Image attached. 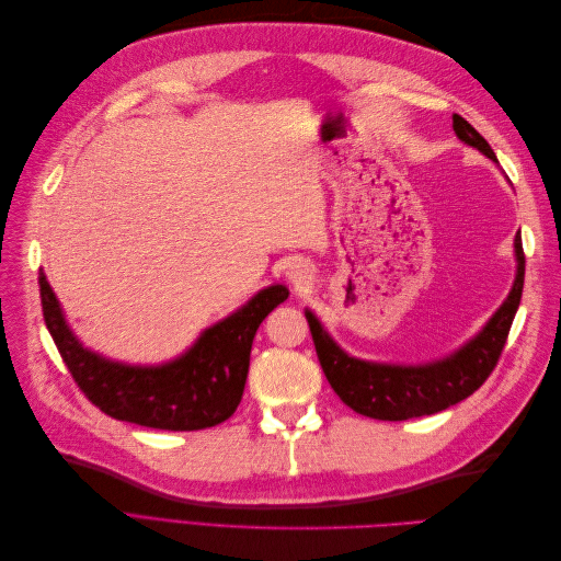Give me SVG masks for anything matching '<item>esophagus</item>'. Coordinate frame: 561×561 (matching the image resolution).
Returning <instances> with one entry per match:
<instances>
[{
  "mask_svg": "<svg viewBox=\"0 0 561 561\" xmlns=\"http://www.w3.org/2000/svg\"><path fill=\"white\" fill-rule=\"evenodd\" d=\"M287 280H290L297 290H301V287H307L311 283V271L307 264L301 262H293L290 266H287Z\"/></svg>",
  "mask_w": 561,
  "mask_h": 561,
  "instance_id": "34e87169",
  "label": "esophagus"
}]
</instances>
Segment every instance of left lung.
Returning a JSON list of instances; mask_svg holds the SVG:
<instances>
[{"label":"left lung","instance_id":"obj_1","mask_svg":"<svg viewBox=\"0 0 561 561\" xmlns=\"http://www.w3.org/2000/svg\"><path fill=\"white\" fill-rule=\"evenodd\" d=\"M454 133L458 135V140L480 149L484 157L496 161L494 149L463 116L454 114ZM515 254L517 276L501 309L491 316L478 336L437 363L412 367L351 358L322 330L318 318L307 311L318 360L334 393L353 412L379 421H404L435 414L472 396L494 371L519 307L524 287V250L519 233L515 236Z\"/></svg>","mask_w":561,"mask_h":561}]
</instances>
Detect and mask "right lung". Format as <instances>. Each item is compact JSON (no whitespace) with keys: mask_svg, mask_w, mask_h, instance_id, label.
I'll use <instances>...</instances> for the list:
<instances>
[{"mask_svg":"<svg viewBox=\"0 0 561 561\" xmlns=\"http://www.w3.org/2000/svg\"><path fill=\"white\" fill-rule=\"evenodd\" d=\"M44 322L79 390L112 419L159 431H203L227 421L243 398L252 339L262 320L287 299L271 285L219 320L178 360L159 367L112 363L79 344L39 271Z\"/></svg>","mask_w":561,"mask_h":561,"instance_id":"obj_1","label":"right lung"}]
</instances>
